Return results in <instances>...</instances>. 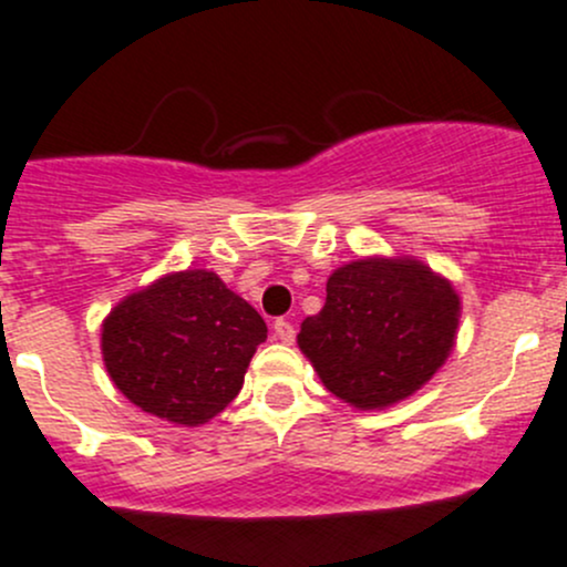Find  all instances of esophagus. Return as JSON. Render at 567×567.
<instances>
[{
	"label": "esophagus",
	"mask_w": 567,
	"mask_h": 567,
	"mask_svg": "<svg viewBox=\"0 0 567 567\" xmlns=\"http://www.w3.org/2000/svg\"><path fill=\"white\" fill-rule=\"evenodd\" d=\"M274 340H279V342H285V346H290V342L296 340L293 323H290V320H285V318L274 320Z\"/></svg>",
	"instance_id": "34e87169"
}]
</instances>
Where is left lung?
Listing matches in <instances>:
<instances>
[{
  "instance_id": "8db88e82",
  "label": "left lung",
  "mask_w": 567,
  "mask_h": 567,
  "mask_svg": "<svg viewBox=\"0 0 567 567\" xmlns=\"http://www.w3.org/2000/svg\"><path fill=\"white\" fill-rule=\"evenodd\" d=\"M461 296L422 260L362 257L331 271L326 305L301 323L299 348L323 386L359 411L411 398L455 348Z\"/></svg>"
}]
</instances>
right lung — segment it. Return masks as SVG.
<instances>
[{"label":"right lung","mask_w":567,"mask_h":567,"mask_svg":"<svg viewBox=\"0 0 567 567\" xmlns=\"http://www.w3.org/2000/svg\"><path fill=\"white\" fill-rule=\"evenodd\" d=\"M266 320L219 274L186 268L125 296L101 326L109 379L147 414L199 427L241 392Z\"/></svg>","instance_id":"right-lung-1"}]
</instances>
